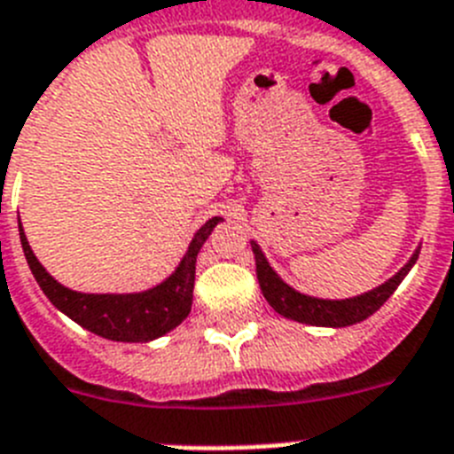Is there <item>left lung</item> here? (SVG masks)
Segmentation results:
<instances>
[{"instance_id":"obj_1","label":"left lung","mask_w":454,"mask_h":454,"mask_svg":"<svg viewBox=\"0 0 454 454\" xmlns=\"http://www.w3.org/2000/svg\"><path fill=\"white\" fill-rule=\"evenodd\" d=\"M250 246H253L254 253L259 286H262V294H264L270 308L278 315L298 321V324L326 328L354 326V324H360V321H365L367 317L374 315L393 296L395 289L402 285V280L409 275V270L416 264L418 254H420V246H418L411 257H409V262L393 278H388V280L370 289V292L351 298H317L298 292L292 285H286L280 275L275 273L273 266L269 264V259H266L264 250L259 247V243L250 241Z\"/></svg>"}]
</instances>
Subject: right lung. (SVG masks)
Listing matches in <instances>:
<instances>
[{
  "mask_svg": "<svg viewBox=\"0 0 454 454\" xmlns=\"http://www.w3.org/2000/svg\"><path fill=\"white\" fill-rule=\"evenodd\" d=\"M218 223H223V218L215 215L201 224L172 275H168L151 289L130 294H87L68 289L54 280L45 266L38 262L32 246L27 241L22 223H18V230H20L27 264L54 308L100 338L114 340V342H151V340L168 335L190 315L197 254Z\"/></svg>",
  "mask_w": 454,
  "mask_h": 454,
  "instance_id": "obj_1",
  "label": "right lung"
}]
</instances>
